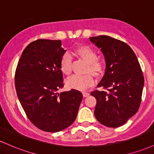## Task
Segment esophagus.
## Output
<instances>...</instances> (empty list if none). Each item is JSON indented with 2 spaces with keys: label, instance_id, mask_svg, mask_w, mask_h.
<instances>
[{
  "label": "esophagus",
  "instance_id": "obj_1",
  "mask_svg": "<svg viewBox=\"0 0 154 154\" xmlns=\"http://www.w3.org/2000/svg\"><path fill=\"white\" fill-rule=\"evenodd\" d=\"M82 95L84 97H88V95H90V93H88V92H86V91H83L82 92Z\"/></svg>",
  "mask_w": 154,
  "mask_h": 154
}]
</instances>
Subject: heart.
Segmentation results:
<instances>
[{"label":"heart","mask_w":154,"mask_h":154,"mask_svg":"<svg viewBox=\"0 0 154 154\" xmlns=\"http://www.w3.org/2000/svg\"><path fill=\"white\" fill-rule=\"evenodd\" d=\"M74 54L79 58L88 63L86 72H91L94 75H99L103 70V63L97 59V53L92 48L82 45L74 50ZM72 59L71 54L66 52L61 56L60 67L64 75H69L72 72ZM94 83V79L91 73L83 75H74L67 79L66 85L68 88L84 91Z\"/></svg>","instance_id":"obj_1"}]
</instances>
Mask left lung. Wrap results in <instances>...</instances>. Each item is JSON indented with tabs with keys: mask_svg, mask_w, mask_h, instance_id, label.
<instances>
[{
	"mask_svg": "<svg viewBox=\"0 0 154 154\" xmlns=\"http://www.w3.org/2000/svg\"><path fill=\"white\" fill-rule=\"evenodd\" d=\"M103 53L105 75L94 91L95 116L100 124L118 128L136 114L140 107L144 77L136 55L127 43L106 35L90 38Z\"/></svg>",
	"mask_w": 154,
	"mask_h": 154,
	"instance_id": "1",
	"label": "left lung"
}]
</instances>
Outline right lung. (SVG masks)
Masks as SVG:
<instances>
[{
    "mask_svg": "<svg viewBox=\"0 0 154 154\" xmlns=\"http://www.w3.org/2000/svg\"><path fill=\"white\" fill-rule=\"evenodd\" d=\"M65 52L61 40H37L25 48L16 69L19 102L31 122L45 132L69 127L82 100L77 90L57 93L63 87L60 61Z\"/></svg>",
    "mask_w": 154,
    "mask_h": 154,
    "instance_id": "1",
    "label": "right lung"
}]
</instances>
